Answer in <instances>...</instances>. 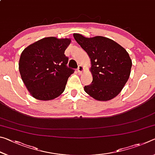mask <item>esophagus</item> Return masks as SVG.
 I'll use <instances>...</instances> for the list:
<instances>
[{
  "mask_svg": "<svg viewBox=\"0 0 155 155\" xmlns=\"http://www.w3.org/2000/svg\"><path fill=\"white\" fill-rule=\"evenodd\" d=\"M77 70H78V72H79V73H81L82 72L83 70H84V68L82 66V65H78V68H77Z\"/></svg>",
  "mask_w": 155,
  "mask_h": 155,
  "instance_id": "esophagus-1",
  "label": "esophagus"
}]
</instances>
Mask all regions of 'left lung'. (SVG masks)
<instances>
[{"instance_id":"8db88e82","label":"left lung","mask_w":155,"mask_h":155,"mask_svg":"<svg viewBox=\"0 0 155 155\" xmlns=\"http://www.w3.org/2000/svg\"><path fill=\"white\" fill-rule=\"evenodd\" d=\"M73 35L91 59L93 80L85 86V92L100 101L115 98L130 77L132 61L127 51L115 41L103 36L89 38L78 33Z\"/></svg>"}]
</instances>
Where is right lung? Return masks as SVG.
I'll use <instances>...</instances> for the list:
<instances>
[{"mask_svg": "<svg viewBox=\"0 0 155 155\" xmlns=\"http://www.w3.org/2000/svg\"><path fill=\"white\" fill-rule=\"evenodd\" d=\"M71 40L48 37L25 48L19 60V71L31 95L50 101L64 92L67 81L74 70L68 68L64 54Z\"/></svg>", "mask_w": 155, "mask_h": 155, "instance_id": "obj_1", "label": "right lung"}]
</instances>
